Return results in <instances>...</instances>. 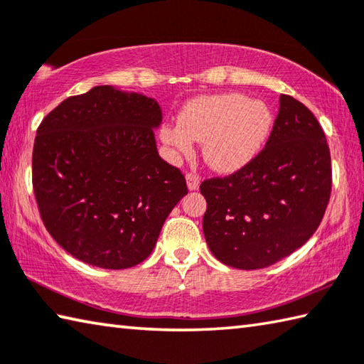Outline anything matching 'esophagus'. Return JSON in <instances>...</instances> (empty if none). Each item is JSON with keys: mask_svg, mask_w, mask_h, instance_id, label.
<instances>
[{"mask_svg": "<svg viewBox=\"0 0 364 364\" xmlns=\"http://www.w3.org/2000/svg\"><path fill=\"white\" fill-rule=\"evenodd\" d=\"M186 183H188V189L189 191H197L200 186V178L196 173H188L186 175Z\"/></svg>", "mask_w": 364, "mask_h": 364, "instance_id": "34e87169", "label": "esophagus"}]
</instances>
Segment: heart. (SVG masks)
<instances>
[{"mask_svg": "<svg viewBox=\"0 0 364 364\" xmlns=\"http://www.w3.org/2000/svg\"><path fill=\"white\" fill-rule=\"evenodd\" d=\"M266 103L242 94L197 97L184 105L178 124H165L161 140L173 157L202 141L203 159L220 173H234L255 159L272 130Z\"/></svg>", "mask_w": 364, "mask_h": 364, "instance_id": "obj_1", "label": "heart"}]
</instances>
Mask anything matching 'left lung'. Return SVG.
Instances as JSON below:
<instances>
[{
  "instance_id": "1",
  "label": "left lung",
  "mask_w": 364,
  "mask_h": 364,
  "mask_svg": "<svg viewBox=\"0 0 364 364\" xmlns=\"http://www.w3.org/2000/svg\"><path fill=\"white\" fill-rule=\"evenodd\" d=\"M200 193L205 240L226 266L264 269L301 248L331 196V156L312 111L280 95L266 148L234 175L203 181Z\"/></svg>"
}]
</instances>
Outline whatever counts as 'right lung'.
I'll use <instances>...</instances> for the list:
<instances>
[{
	"label": "right lung",
	"mask_w": 364,
	"mask_h": 364,
	"mask_svg": "<svg viewBox=\"0 0 364 364\" xmlns=\"http://www.w3.org/2000/svg\"><path fill=\"white\" fill-rule=\"evenodd\" d=\"M154 98L97 85L39 124L33 189L46 229L76 259L127 269L146 259L175 205L181 171L157 153Z\"/></svg>",
	"instance_id": "add662e5"
}]
</instances>
